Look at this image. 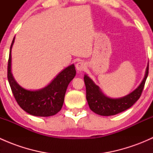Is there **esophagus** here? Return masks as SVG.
Returning <instances> with one entry per match:
<instances>
[{
    "instance_id": "esophagus-1",
    "label": "esophagus",
    "mask_w": 153,
    "mask_h": 153,
    "mask_svg": "<svg viewBox=\"0 0 153 153\" xmlns=\"http://www.w3.org/2000/svg\"><path fill=\"white\" fill-rule=\"evenodd\" d=\"M75 67H76V69L78 72H81V71H84L85 69L86 64L83 61H78L76 65H75Z\"/></svg>"
}]
</instances>
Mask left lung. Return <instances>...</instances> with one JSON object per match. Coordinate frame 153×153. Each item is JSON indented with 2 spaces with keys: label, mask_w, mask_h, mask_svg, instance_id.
<instances>
[{
  "label": "left lung",
  "mask_w": 153,
  "mask_h": 153,
  "mask_svg": "<svg viewBox=\"0 0 153 153\" xmlns=\"http://www.w3.org/2000/svg\"><path fill=\"white\" fill-rule=\"evenodd\" d=\"M149 72V64H147L145 75L139 86L124 97L112 98L106 96L101 92V89L94 81L84 75V79L86 86V100L89 108L92 112L103 116H109L126 110L133 105L141 96Z\"/></svg>",
  "instance_id": "1"
}]
</instances>
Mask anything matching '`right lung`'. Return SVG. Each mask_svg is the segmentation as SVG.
Returning <instances> with one entry per match:
<instances>
[{"label": "right lung", "mask_w": 153, "mask_h": 153, "mask_svg": "<svg viewBox=\"0 0 153 153\" xmlns=\"http://www.w3.org/2000/svg\"><path fill=\"white\" fill-rule=\"evenodd\" d=\"M15 38L10 47L7 77L17 103L25 112L34 116L48 117L55 115L62 108L67 86L76 75L75 65L72 64L63 69L42 89L37 90L25 89L17 83L12 73L11 52Z\"/></svg>", "instance_id": "right-lung-1"}]
</instances>
